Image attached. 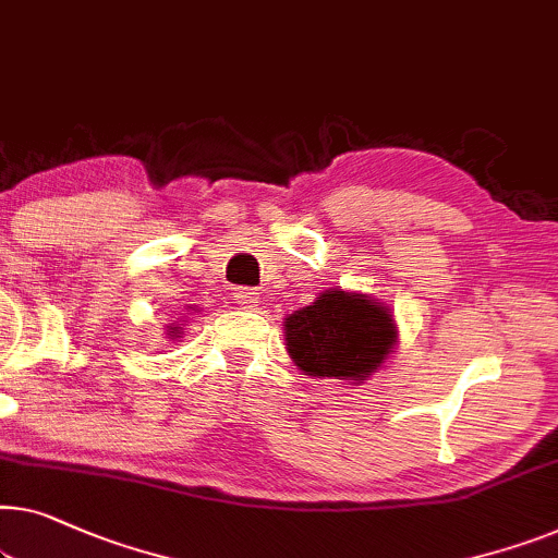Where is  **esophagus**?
I'll use <instances>...</instances> for the list:
<instances>
[{"label": "esophagus", "instance_id": "1", "mask_svg": "<svg viewBox=\"0 0 558 558\" xmlns=\"http://www.w3.org/2000/svg\"><path fill=\"white\" fill-rule=\"evenodd\" d=\"M233 296H236V302L244 306H254L259 302V292H256L254 287H236L233 289Z\"/></svg>", "mask_w": 558, "mask_h": 558}]
</instances>
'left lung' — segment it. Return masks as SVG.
Returning a JSON list of instances; mask_svg holds the SVG:
<instances>
[{"instance_id": "obj_1", "label": "left lung", "mask_w": 558, "mask_h": 558, "mask_svg": "<svg viewBox=\"0 0 558 558\" xmlns=\"http://www.w3.org/2000/svg\"><path fill=\"white\" fill-rule=\"evenodd\" d=\"M287 350L312 377L362 379L383 365L395 342L392 314L373 299L325 292L287 317Z\"/></svg>"}]
</instances>
